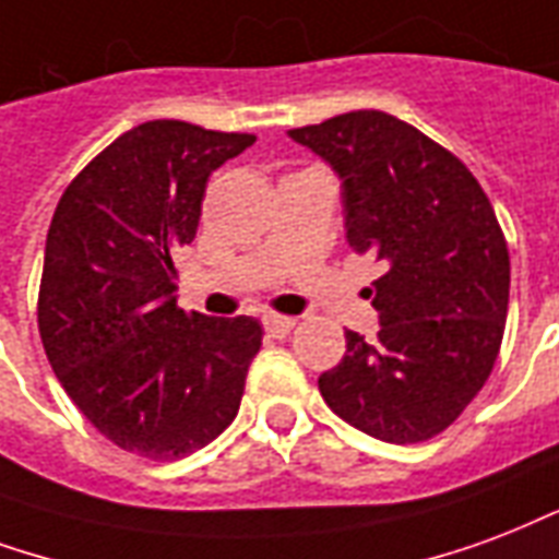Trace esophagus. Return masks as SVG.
<instances>
[{
	"label": "esophagus",
	"instance_id": "esophagus-1",
	"mask_svg": "<svg viewBox=\"0 0 559 559\" xmlns=\"http://www.w3.org/2000/svg\"><path fill=\"white\" fill-rule=\"evenodd\" d=\"M263 329H266L269 337H287L296 329V320L293 317H281V313H266L263 317Z\"/></svg>",
	"mask_w": 559,
	"mask_h": 559
}]
</instances>
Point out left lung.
Instances as JSON below:
<instances>
[{
  "instance_id": "1",
  "label": "left lung",
  "mask_w": 559,
  "mask_h": 559,
  "mask_svg": "<svg viewBox=\"0 0 559 559\" xmlns=\"http://www.w3.org/2000/svg\"><path fill=\"white\" fill-rule=\"evenodd\" d=\"M343 180L346 242L384 266L379 332H346L320 376L334 415L391 444L456 420L498 361L510 305V251L465 163L388 111L358 109L290 130Z\"/></svg>"
}]
</instances>
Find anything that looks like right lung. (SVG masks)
Masks as SVG:
<instances>
[{"mask_svg": "<svg viewBox=\"0 0 559 559\" xmlns=\"http://www.w3.org/2000/svg\"><path fill=\"white\" fill-rule=\"evenodd\" d=\"M251 132L147 121L64 189L47 234L37 329L91 427L135 456L180 459L237 417L263 329L177 305V251L195 239L206 180Z\"/></svg>", "mask_w": 559, "mask_h": 559, "instance_id": "add662e5", "label": "right lung"}]
</instances>
